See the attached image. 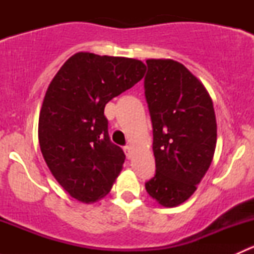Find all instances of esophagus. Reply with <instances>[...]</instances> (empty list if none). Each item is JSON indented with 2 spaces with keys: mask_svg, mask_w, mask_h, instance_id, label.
<instances>
[{
  "mask_svg": "<svg viewBox=\"0 0 254 254\" xmlns=\"http://www.w3.org/2000/svg\"><path fill=\"white\" fill-rule=\"evenodd\" d=\"M124 152H125V155H127V158L131 157V146H129V145L124 146Z\"/></svg>",
  "mask_w": 254,
  "mask_h": 254,
  "instance_id": "34e87169",
  "label": "esophagus"
}]
</instances>
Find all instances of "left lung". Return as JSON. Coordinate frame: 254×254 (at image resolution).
<instances>
[{
  "label": "left lung",
  "mask_w": 254,
  "mask_h": 254,
  "mask_svg": "<svg viewBox=\"0 0 254 254\" xmlns=\"http://www.w3.org/2000/svg\"><path fill=\"white\" fill-rule=\"evenodd\" d=\"M145 97L152 123L155 177L146 191L158 204L184 203L211 165L216 118L204 84L175 60H146Z\"/></svg>",
  "instance_id": "8db88e82"
}]
</instances>
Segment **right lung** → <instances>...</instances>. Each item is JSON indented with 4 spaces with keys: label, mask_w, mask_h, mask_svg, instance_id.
Listing matches in <instances>:
<instances>
[{
    "label": "right lung",
    "mask_w": 254,
    "mask_h": 254,
    "mask_svg": "<svg viewBox=\"0 0 254 254\" xmlns=\"http://www.w3.org/2000/svg\"><path fill=\"white\" fill-rule=\"evenodd\" d=\"M142 61L77 53L48 87L39 145L49 170L72 198L94 203L111 191L125 161L109 139L104 107L143 77Z\"/></svg>",
    "instance_id": "right-lung-1"
}]
</instances>
